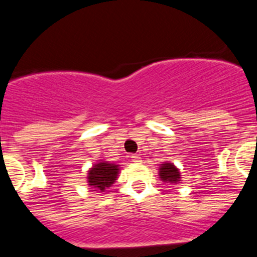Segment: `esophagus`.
Here are the masks:
<instances>
[{
    "label": "esophagus",
    "mask_w": 257,
    "mask_h": 257,
    "mask_svg": "<svg viewBox=\"0 0 257 257\" xmlns=\"http://www.w3.org/2000/svg\"><path fill=\"white\" fill-rule=\"evenodd\" d=\"M131 161H133V162H140L139 154H133V156H131Z\"/></svg>",
    "instance_id": "1"
}]
</instances>
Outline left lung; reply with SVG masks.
Returning <instances> with one entry per match:
<instances>
[{
	"label": "left lung",
	"instance_id": "left-lung-1",
	"mask_svg": "<svg viewBox=\"0 0 257 257\" xmlns=\"http://www.w3.org/2000/svg\"><path fill=\"white\" fill-rule=\"evenodd\" d=\"M160 178L161 180L165 183H171V184H178L180 183L181 175L179 172V169L175 165L170 162H165L160 166Z\"/></svg>",
	"mask_w": 257,
	"mask_h": 257
}]
</instances>
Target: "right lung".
<instances>
[{
  "mask_svg": "<svg viewBox=\"0 0 257 257\" xmlns=\"http://www.w3.org/2000/svg\"><path fill=\"white\" fill-rule=\"evenodd\" d=\"M119 167L115 163L99 162L95 163L88 170L87 183L91 188H95L99 192H104L105 188H109L118 178Z\"/></svg>",
  "mask_w": 257,
  "mask_h": 257,
  "instance_id": "1",
  "label": "right lung"
}]
</instances>
